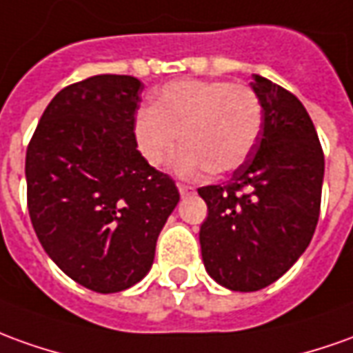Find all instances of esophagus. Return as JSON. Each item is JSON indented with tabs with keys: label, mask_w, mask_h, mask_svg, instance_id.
Returning <instances> with one entry per match:
<instances>
[{
	"label": "esophagus",
	"mask_w": 353,
	"mask_h": 353,
	"mask_svg": "<svg viewBox=\"0 0 353 353\" xmlns=\"http://www.w3.org/2000/svg\"><path fill=\"white\" fill-rule=\"evenodd\" d=\"M179 192H181L182 196H188V194H192L194 192V186H190V184H179Z\"/></svg>",
	"instance_id": "esophagus-1"
}]
</instances>
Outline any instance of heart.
I'll use <instances>...</instances> for the list:
<instances>
[{"instance_id": "b5f03b06", "label": "heart", "mask_w": 353, "mask_h": 353, "mask_svg": "<svg viewBox=\"0 0 353 353\" xmlns=\"http://www.w3.org/2000/svg\"><path fill=\"white\" fill-rule=\"evenodd\" d=\"M263 107L255 90L230 80H174L165 84L153 107L140 109L134 136L145 161L159 167L171 157L182 134V150L172 167L192 176L236 171L257 145Z\"/></svg>"}]
</instances>
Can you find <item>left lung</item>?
Masks as SVG:
<instances>
[{"label": "left lung", "instance_id": "8db88e82", "mask_svg": "<svg viewBox=\"0 0 353 353\" xmlns=\"http://www.w3.org/2000/svg\"><path fill=\"white\" fill-rule=\"evenodd\" d=\"M263 123L257 145L227 184L198 188L208 203L201 259L225 288L255 292L310 246L321 211L325 155L302 101L254 74Z\"/></svg>", "mask_w": 353, "mask_h": 353}]
</instances>
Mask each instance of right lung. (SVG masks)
<instances>
[{
	"mask_svg": "<svg viewBox=\"0 0 353 353\" xmlns=\"http://www.w3.org/2000/svg\"><path fill=\"white\" fill-rule=\"evenodd\" d=\"M142 90L128 74L69 84L46 107L26 148L36 236L63 273L99 294L144 279L181 200L171 176L136 150Z\"/></svg>",
	"mask_w": 353,
	"mask_h": 353,
	"instance_id": "right-lung-1",
	"label": "right lung"
}]
</instances>
